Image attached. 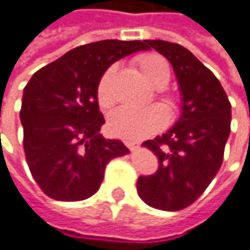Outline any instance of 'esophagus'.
<instances>
[{
  "label": "esophagus",
  "instance_id": "obj_1",
  "mask_svg": "<svg viewBox=\"0 0 250 250\" xmlns=\"http://www.w3.org/2000/svg\"><path fill=\"white\" fill-rule=\"evenodd\" d=\"M126 145H127L129 149H130V151H134V152L140 149V143H137V142H127Z\"/></svg>",
  "mask_w": 250,
  "mask_h": 250
}]
</instances>
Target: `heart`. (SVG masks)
I'll list each match as a JSON object with an SVG mask.
<instances>
[{
  "mask_svg": "<svg viewBox=\"0 0 250 250\" xmlns=\"http://www.w3.org/2000/svg\"><path fill=\"white\" fill-rule=\"evenodd\" d=\"M137 65L142 74L147 79V82L152 87L159 88L157 96L162 101V105L169 113L174 112L177 108L176 98L165 93V90H162L168 85L171 78L169 65L167 60L159 54L149 52V54L140 56L137 59ZM112 76L113 68H108L99 78L96 85V99L98 104L103 108L112 107L115 103V96L112 91ZM165 124H167V112L159 105H149L146 108H140V110L121 107L110 113L107 127L108 132L115 137L127 140V142H138V140L147 138L157 134V132H160L165 127Z\"/></svg>",
  "mask_w": 250,
  "mask_h": 250,
  "instance_id": "obj_1",
  "label": "heart"
}]
</instances>
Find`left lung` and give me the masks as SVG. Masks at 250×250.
<instances>
[{
    "label": "left lung",
    "mask_w": 250,
    "mask_h": 250,
    "mask_svg": "<svg viewBox=\"0 0 250 250\" xmlns=\"http://www.w3.org/2000/svg\"><path fill=\"white\" fill-rule=\"evenodd\" d=\"M172 65L182 90V116L162 137L142 146L159 159L152 176H142L137 191L154 208L184 210L216 176L230 134V103L223 85L193 52L179 43L147 40Z\"/></svg>",
    "instance_id": "left-lung-1"
}]
</instances>
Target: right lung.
Listing matches in <instances>:
<instances>
[{
  "instance_id": "add662e5",
  "label": "right lung",
  "mask_w": 250,
  "mask_h": 250,
  "mask_svg": "<svg viewBox=\"0 0 250 250\" xmlns=\"http://www.w3.org/2000/svg\"><path fill=\"white\" fill-rule=\"evenodd\" d=\"M149 49L147 42L101 40L68 51L40 68L24 87L20 118L23 147L32 177L46 196L82 201L93 196L107 163L130 151L105 140L96 85L113 62Z\"/></svg>"
}]
</instances>
